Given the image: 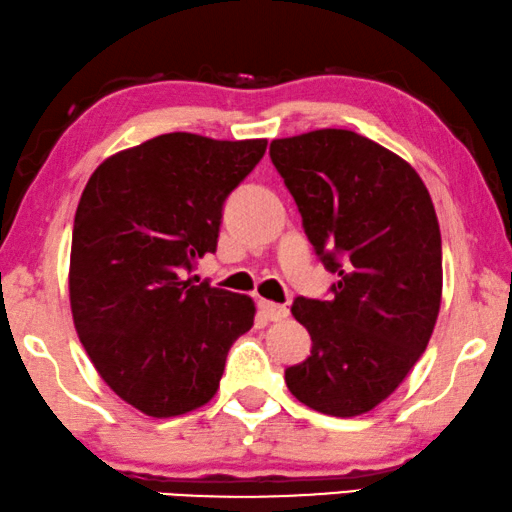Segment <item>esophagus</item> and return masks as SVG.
I'll list each match as a JSON object with an SVG mask.
<instances>
[{
  "instance_id": "1",
  "label": "esophagus",
  "mask_w": 512,
  "mask_h": 512,
  "mask_svg": "<svg viewBox=\"0 0 512 512\" xmlns=\"http://www.w3.org/2000/svg\"><path fill=\"white\" fill-rule=\"evenodd\" d=\"M259 311L269 322H278V320H285L290 311H287V306L283 304H273V301H259Z\"/></svg>"
}]
</instances>
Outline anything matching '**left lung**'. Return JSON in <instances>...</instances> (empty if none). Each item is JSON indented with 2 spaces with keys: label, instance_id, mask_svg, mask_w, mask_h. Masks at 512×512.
<instances>
[{
  "label": "left lung",
  "instance_id": "8db88e82",
  "mask_svg": "<svg viewBox=\"0 0 512 512\" xmlns=\"http://www.w3.org/2000/svg\"><path fill=\"white\" fill-rule=\"evenodd\" d=\"M269 155L315 255L338 273L329 301L294 299L313 348L285 383L318 413L362 415L397 390L434 331L443 292L434 204L406 160L350 129L276 139Z\"/></svg>",
  "mask_w": 512,
  "mask_h": 512
}]
</instances>
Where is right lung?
I'll return each instance as SVG.
<instances>
[{"instance_id":"obj_1","label":"right lung","mask_w":512,"mask_h":512,"mask_svg":"<svg viewBox=\"0 0 512 512\" xmlns=\"http://www.w3.org/2000/svg\"><path fill=\"white\" fill-rule=\"evenodd\" d=\"M266 139L174 132L111 155L78 201L69 299L104 383L150 417L204 406L255 304L185 278L215 253L222 206L264 157Z\"/></svg>"}]
</instances>
